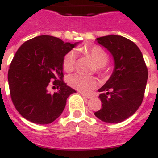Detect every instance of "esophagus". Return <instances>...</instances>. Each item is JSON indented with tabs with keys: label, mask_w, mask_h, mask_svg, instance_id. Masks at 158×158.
Masks as SVG:
<instances>
[{
	"label": "esophagus",
	"mask_w": 158,
	"mask_h": 158,
	"mask_svg": "<svg viewBox=\"0 0 158 158\" xmlns=\"http://www.w3.org/2000/svg\"><path fill=\"white\" fill-rule=\"evenodd\" d=\"M81 95L82 96H84V97H85V98H87V99H91L92 98V96H90V95H87V94H85V93H81Z\"/></svg>",
	"instance_id": "1"
}]
</instances>
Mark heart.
Returning a JSON list of instances; mask_svg holds the SVG:
<instances>
[{"instance_id":"obj_1","label":"heart","mask_w":158,"mask_h":158,"mask_svg":"<svg viewBox=\"0 0 158 158\" xmlns=\"http://www.w3.org/2000/svg\"><path fill=\"white\" fill-rule=\"evenodd\" d=\"M82 52L89 57L98 67L99 71L105 73L104 66L107 63L109 57L104 49L98 46H93L89 48L82 49ZM76 62V54L73 51H69L65 54L62 59V68L65 72L69 73L73 70ZM69 84L71 87L77 89L78 91L88 93L94 89L97 85V81L93 77L84 76L81 74H73L69 77Z\"/></svg>"}]
</instances>
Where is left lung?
<instances>
[{
	"label": "left lung",
	"instance_id": "left-lung-1",
	"mask_svg": "<svg viewBox=\"0 0 158 158\" xmlns=\"http://www.w3.org/2000/svg\"><path fill=\"white\" fill-rule=\"evenodd\" d=\"M114 58L112 74L98 91L102 107L94 115L103 122L120 123L133 115L142 104L148 69L138 46L115 35L96 39Z\"/></svg>",
	"mask_w": 158,
	"mask_h": 158
}]
</instances>
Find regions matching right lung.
Masks as SVG:
<instances>
[{
  "label": "right lung",
  "instance_id": "obj_1",
  "mask_svg": "<svg viewBox=\"0 0 158 158\" xmlns=\"http://www.w3.org/2000/svg\"><path fill=\"white\" fill-rule=\"evenodd\" d=\"M78 43L40 35L19 47L9 66L8 81L12 103L23 118L48 124L62 115L68 96L76 93L62 81V59ZM51 81L59 89L54 94L47 90Z\"/></svg>",
  "mask_w": 158,
  "mask_h": 158
}]
</instances>
